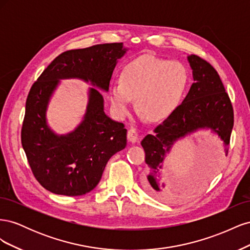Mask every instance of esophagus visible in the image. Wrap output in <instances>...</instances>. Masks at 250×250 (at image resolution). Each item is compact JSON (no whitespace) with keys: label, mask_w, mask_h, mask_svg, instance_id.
Masks as SVG:
<instances>
[{"label":"esophagus","mask_w":250,"mask_h":250,"mask_svg":"<svg viewBox=\"0 0 250 250\" xmlns=\"http://www.w3.org/2000/svg\"><path fill=\"white\" fill-rule=\"evenodd\" d=\"M127 140L130 143H137L139 141V133L138 131L133 129V128H129L127 132Z\"/></svg>","instance_id":"34e87169"}]
</instances>
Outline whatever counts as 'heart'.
Masks as SVG:
<instances>
[{
	"mask_svg": "<svg viewBox=\"0 0 250 250\" xmlns=\"http://www.w3.org/2000/svg\"><path fill=\"white\" fill-rule=\"evenodd\" d=\"M188 82V73L183 63L142 55L124 66L121 80L111 82V108L122 119L130 112L135 99L140 112L153 122L163 121L178 107Z\"/></svg>",
	"mask_w": 250,
	"mask_h": 250,
	"instance_id": "heart-1",
	"label": "heart"
}]
</instances>
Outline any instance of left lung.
<instances>
[{
    "label": "left lung",
    "mask_w": 250,
    "mask_h": 250,
    "mask_svg": "<svg viewBox=\"0 0 250 250\" xmlns=\"http://www.w3.org/2000/svg\"><path fill=\"white\" fill-rule=\"evenodd\" d=\"M187 60L194 81L188 95L172 115L141 142L149 168L145 186L161 198H164L162 193L166 188L161 181L163 166L174 144L193 133L208 130L217 135L228 153L233 127L231 103L216 70L196 55H188Z\"/></svg>",
    "instance_id": "left-lung-1"
}]
</instances>
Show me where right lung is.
Masks as SVG:
<instances>
[{
    "mask_svg": "<svg viewBox=\"0 0 250 250\" xmlns=\"http://www.w3.org/2000/svg\"><path fill=\"white\" fill-rule=\"evenodd\" d=\"M123 42L103 43L63 52L48 65L30 89L21 145L37 181L46 190L64 196L84 195L96 188L109 158L126 147L124 124L104 111L101 92L107 93L113 70L126 52ZM78 79L88 90L87 109L70 133L56 134L46 111L62 80Z\"/></svg>",
    "mask_w": 250,
    "mask_h": 250,
    "instance_id": "obj_1",
    "label": "right lung"
}]
</instances>
